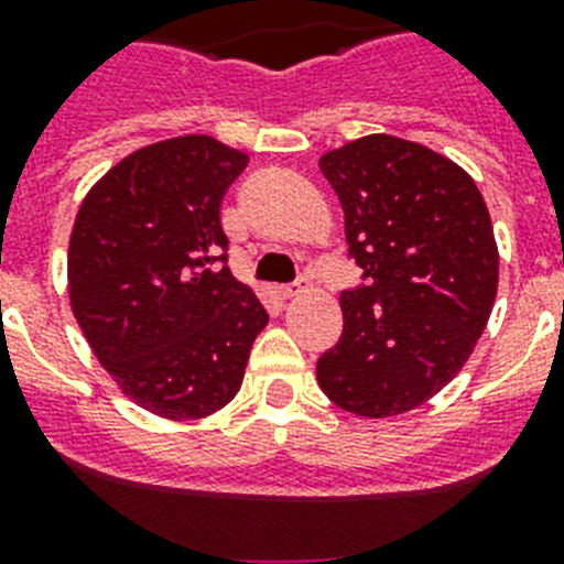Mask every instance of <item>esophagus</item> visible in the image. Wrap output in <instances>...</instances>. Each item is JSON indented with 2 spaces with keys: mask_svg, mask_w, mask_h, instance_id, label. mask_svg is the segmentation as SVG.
I'll return each instance as SVG.
<instances>
[{
  "mask_svg": "<svg viewBox=\"0 0 564 564\" xmlns=\"http://www.w3.org/2000/svg\"><path fill=\"white\" fill-rule=\"evenodd\" d=\"M307 291H311V276H307V273H302V276H299L296 282H293V285L279 288V293H282V296H285V299L302 296V293H307Z\"/></svg>",
  "mask_w": 564,
  "mask_h": 564,
  "instance_id": "esophagus-1",
  "label": "esophagus"
}]
</instances>
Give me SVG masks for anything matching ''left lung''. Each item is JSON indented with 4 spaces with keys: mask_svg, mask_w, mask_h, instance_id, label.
Instances as JSON below:
<instances>
[{
    "mask_svg": "<svg viewBox=\"0 0 564 564\" xmlns=\"http://www.w3.org/2000/svg\"><path fill=\"white\" fill-rule=\"evenodd\" d=\"M344 208L361 282L341 291L344 330L316 364L318 387L361 417L410 412L475 350L497 296V246L475 181L392 134L318 161Z\"/></svg>",
    "mask_w": 564,
    "mask_h": 564,
    "instance_id": "left-lung-1",
    "label": "left lung"
}]
</instances>
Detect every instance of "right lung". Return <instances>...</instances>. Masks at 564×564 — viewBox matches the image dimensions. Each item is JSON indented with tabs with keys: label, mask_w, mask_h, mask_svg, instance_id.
<instances>
[{
	"label": "right lung",
	"mask_w": 564,
	"mask_h": 564,
	"mask_svg": "<svg viewBox=\"0 0 564 564\" xmlns=\"http://www.w3.org/2000/svg\"><path fill=\"white\" fill-rule=\"evenodd\" d=\"M248 158L208 134L152 143L109 169L69 237V302L138 406L206 417L239 392L268 311L228 271L223 194Z\"/></svg>",
	"instance_id": "1"
}]
</instances>
